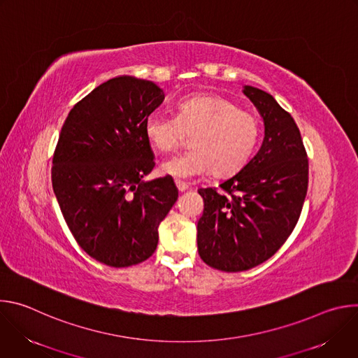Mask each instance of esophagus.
I'll list each match as a JSON object with an SVG mask.
<instances>
[{
  "mask_svg": "<svg viewBox=\"0 0 358 358\" xmlns=\"http://www.w3.org/2000/svg\"><path fill=\"white\" fill-rule=\"evenodd\" d=\"M176 185H177V188H178V191H180V192H184V191H187V189H188V184H187V182H184V181L176 180Z\"/></svg>",
  "mask_w": 358,
  "mask_h": 358,
  "instance_id": "obj_1",
  "label": "esophagus"
}]
</instances>
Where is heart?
<instances>
[{"mask_svg": "<svg viewBox=\"0 0 358 358\" xmlns=\"http://www.w3.org/2000/svg\"><path fill=\"white\" fill-rule=\"evenodd\" d=\"M192 134V150L164 163L162 173L189 180L214 173L229 177L252 157L259 141V122L235 101L218 94H192L176 103V117L160 112L144 120L147 141L162 152H173Z\"/></svg>", "mask_w": 358, "mask_h": 358, "instance_id": "obj_1", "label": "heart"}]
</instances>
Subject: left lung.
I'll list each match as a JSON object with an SVG mask.
<instances>
[{
	"instance_id": "1",
	"label": "left lung",
	"mask_w": 358,
	"mask_h": 358,
	"mask_svg": "<svg viewBox=\"0 0 358 358\" xmlns=\"http://www.w3.org/2000/svg\"><path fill=\"white\" fill-rule=\"evenodd\" d=\"M243 94L264 119L259 151L220 187L198 189L203 214L196 225L201 259L224 272L261 265L285 243L308 192L309 162L293 117L275 97L245 85Z\"/></svg>"
}]
</instances>
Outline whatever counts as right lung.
<instances>
[{"instance_id": "obj_1", "label": "right lung", "mask_w": 358, "mask_h": 358, "mask_svg": "<svg viewBox=\"0 0 358 358\" xmlns=\"http://www.w3.org/2000/svg\"><path fill=\"white\" fill-rule=\"evenodd\" d=\"M164 100L155 82L116 76L69 112L52 160V187L79 246L100 264L137 265L155 253L178 198L170 176L145 181L155 155L144 120Z\"/></svg>"}]
</instances>
